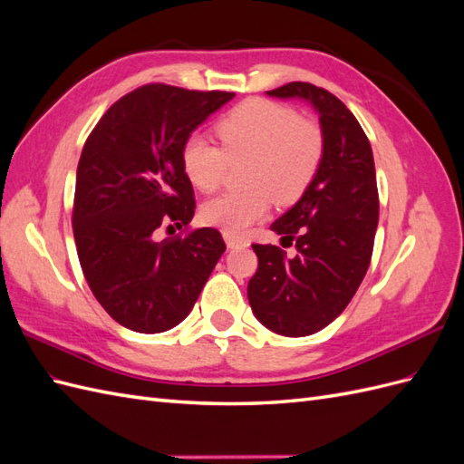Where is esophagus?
<instances>
[{"label":"esophagus","instance_id":"1","mask_svg":"<svg viewBox=\"0 0 464 464\" xmlns=\"http://www.w3.org/2000/svg\"><path fill=\"white\" fill-rule=\"evenodd\" d=\"M224 242H227L228 247H237V246H246V240H242V237L237 236H232V234H227L224 232Z\"/></svg>","mask_w":464,"mask_h":464}]
</instances>
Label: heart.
Here are the masks:
<instances>
[{
	"instance_id": "obj_1",
	"label": "heart",
	"mask_w": 464,
	"mask_h": 464,
	"mask_svg": "<svg viewBox=\"0 0 464 464\" xmlns=\"http://www.w3.org/2000/svg\"><path fill=\"white\" fill-rule=\"evenodd\" d=\"M215 133L220 147L201 135L186 139L181 168L195 188L210 193L224 184L230 166L249 160L244 170L247 189L218 195L201 208L205 224L232 236L265 218L273 201L280 207L300 201L325 152V139L314 121L265 98L236 104L215 123Z\"/></svg>"
}]
</instances>
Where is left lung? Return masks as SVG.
<instances>
[{"label":"left lung","mask_w":464,"mask_h":464,"mask_svg":"<svg viewBox=\"0 0 464 464\" xmlns=\"http://www.w3.org/2000/svg\"><path fill=\"white\" fill-rule=\"evenodd\" d=\"M266 94L312 102L325 152L304 198L271 227L296 244V257L278 246H251L259 265L247 300L266 329L307 336L344 312L370 266L379 220L373 152L353 111L329 91L294 81Z\"/></svg>","instance_id":"obj_1"}]
</instances>
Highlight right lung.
<instances>
[{"label": "right lung", "instance_id": "1", "mask_svg": "<svg viewBox=\"0 0 464 464\" xmlns=\"http://www.w3.org/2000/svg\"><path fill=\"white\" fill-rule=\"evenodd\" d=\"M232 96L149 82L111 104L82 147L72 217L79 263L98 304L135 333L184 321L227 249L215 228L188 230L195 198L181 147ZM170 221L185 232L159 243Z\"/></svg>", "mask_w": 464, "mask_h": 464}]
</instances>
